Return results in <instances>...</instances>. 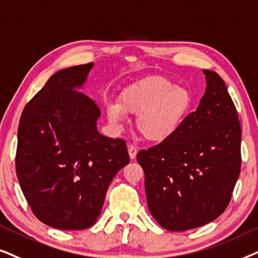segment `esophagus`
<instances>
[{"mask_svg": "<svg viewBox=\"0 0 258 258\" xmlns=\"http://www.w3.org/2000/svg\"><path fill=\"white\" fill-rule=\"evenodd\" d=\"M128 154H130V158H131V159L133 160L136 158V156H137V152H138V149H137L136 146H133V145H130L128 146Z\"/></svg>", "mask_w": 258, "mask_h": 258, "instance_id": "34e87169", "label": "esophagus"}]
</instances>
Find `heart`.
I'll list each match as a JSON object with an SVG mask.
<instances>
[{"label":"heart","mask_w":258,"mask_h":258,"mask_svg":"<svg viewBox=\"0 0 258 258\" xmlns=\"http://www.w3.org/2000/svg\"><path fill=\"white\" fill-rule=\"evenodd\" d=\"M194 95L187 87L176 86L164 77H147L122 89L118 102L106 107L107 118L120 126L126 113L137 115V127L152 143L169 140L179 131L194 108Z\"/></svg>","instance_id":"1"}]
</instances>
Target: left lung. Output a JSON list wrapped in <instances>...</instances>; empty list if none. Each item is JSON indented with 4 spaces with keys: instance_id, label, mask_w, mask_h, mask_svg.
<instances>
[{
    "instance_id": "1",
    "label": "left lung",
    "mask_w": 258,
    "mask_h": 258,
    "mask_svg": "<svg viewBox=\"0 0 258 258\" xmlns=\"http://www.w3.org/2000/svg\"><path fill=\"white\" fill-rule=\"evenodd\" d=\"M207 89L196 112L166 142L142 150L147 207L158 224L185 231L215 221L241 172L242 131L223 79L204 70Z\"/></svg>"
}]
</instances>
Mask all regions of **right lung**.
I'll use <instances>...</instances> for the list:
<instances>
[{"mask_svg":"<svg viewBox=\"0 0 258 258\" xmlns=\"http://www.w3.org/2000/svg\"><path fill=\"white\" fill-rule=\"evenodd\" d=\"M92 68L51 75L26 105L17 130L20 186L33 214L55 229L91 228L113 178L130 163L125 140L99 133L100 109L77 91Z\"/></svg>","mask_w":258,"mask_h":258,"instance_id":"add662e5","label":"right lung"}]
</instances>
